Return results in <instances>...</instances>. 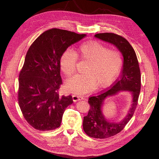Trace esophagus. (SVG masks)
I'll return each mask as SVG.
<instances>
[{"instance_id":"1","label":"esophagus","mask_w":159,"mask_h":159,"mask_svg":"<svg viewBox=\"0 0 159 159\" xmlns=\"http://www.w3.org/2000/svg\"><path fill=\"white\" fill-rule=\"evenodd\" d=\"M72 99L74 102H76V101H81V100H83L84 98L82 96H75V95H74L72 96Z\"/></svg>"}]
</instances>
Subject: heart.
<instances>
[{
  "label": "heart",
  "mask_w": 159,
  "mask_h": 159,
  "mask_svg": "<svg viewBox=\"0 0 159 159\" xmlns=\"http://www.w3.org/2000/svg\"><path fill=\"white\" fill-rule=\"evenodd\" d=\"M77 57L87 61L84 74L68 79V91L80 95L93 91L98 86L104 87L115 80L122 66L121 53L117 50H108L106 45L96 40H90L80 44L75 53L65 50L61 55L60 65L67 76L72 75L76 68Z\"/></svg>",
  "instance_id": "obj_1"
}]
</instances>
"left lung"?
I'll return each mask as SVG.
<instances>
[{
  "mask_svg": "<svg viewBox=\"0 0 159 159\" xmlns=\"http://www.w3.org/2000/svg\"><path fill=\"white\" fill-rule=\"evenodd\" d=\"M94 37L115 46L123 57L120 79L106 91L89 99L90 109L84 117L83 128L92 138L107 139L120 133L132 118L138 104L141 89V74L137 55L129 43L123 37L110 33H99ZM121 92H128L132 96V104L127 115L121 121L108 120L103 113L105 101Z\"/></svg>",
  "mask_w": 159,
  "mask_h": 159,
  "instance_id": "8db88e82",
  "label": "left lung"
}]
</instances>
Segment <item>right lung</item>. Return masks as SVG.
<instances>
[{
	"instance_id": "1",
	"label": "right lung",
	"mask_w": 159,
	"mask_h": 159,
	"mask_svg": "<svg viewBox=\"0 0 159 159\" xmlns=\"http://www.w3.org/2000/svg\"><path fill=\"white\" fill-rule=\"evenodd\" d=\"M85 36L54 28L42 33L30 47L19 76L18 101L25 120L35 129L58 128L65 110L73 103L71 96L58 94L62 84L60 59Z\"/></svg>"
}]
</instances>
